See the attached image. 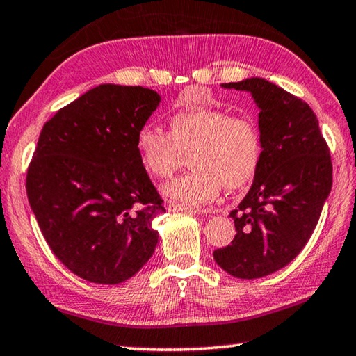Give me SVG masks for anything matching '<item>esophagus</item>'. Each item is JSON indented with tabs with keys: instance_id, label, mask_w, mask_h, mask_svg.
Instances as JSON below:
<instances>
[{
	"instance_id": "34e87169",
	"label": "esophagus",
	"mask_w": 356,
	"mask_h": 356,
	"mask_svg": "<svg viewBox=\"0 0 356 356\" xmlns=\"http://www.w3.org/2000/svg\"><path fill=\"white\" fill-rule=\"evenodd\" d=\"M168 209L172 212H195V213H200V216H207V213H211L206 209H195V207H188V206H184V204H179V202H169Z\"/></svg>"
}]
</instances>
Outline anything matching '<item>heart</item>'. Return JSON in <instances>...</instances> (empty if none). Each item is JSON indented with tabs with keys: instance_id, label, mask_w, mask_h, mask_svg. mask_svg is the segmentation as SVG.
Returning <instances> with one entry per match:
<instances>
[{
	"instance_id": "b5f03b06",
	"label": "heart",
	"mask_w": 356,
	"mask_h": 356,
	"mask_svg": "<svg viewBox=\"0 0 356 356\" xmlns=\"http://www.w3.org/2000/svg\"><path fill=\"white\" fill-rule=\"evenodd\" d=\"M171 134L144 127L138 131L139 161L156 177L172 176L190 155V172L168 182L163 193L190 206L216 200L225 185L245 187L263 156V138L250 115H233L212 107H193L169 118Z\"/></svg>"
}]
</instances>
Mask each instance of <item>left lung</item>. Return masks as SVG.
Wrapping results in <instances>:
<instances>
[{
  "label": "left lung",
  "instance_id": "1",
  "mask_svg": "<svg viewBox=\"0 0 356 356\" xmlns=\"http://www.w3.org/2000/svg\"><path fill=\"white\" fill-rule=\"evenodd\" d=\"M222 87L252 95L263 156L249 193L229 212L238 233L213 259L233 277L259 279L291 263L312 236L332 185L330 149L309 104L275 83L250 77Z\"/></svg>",
  "mask_w": 356,
  "mask_h": 356
}]
</instances>
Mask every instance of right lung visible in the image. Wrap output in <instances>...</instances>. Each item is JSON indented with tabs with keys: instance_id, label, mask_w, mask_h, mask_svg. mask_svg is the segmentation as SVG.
<instances>
[{
	"instance_id": "1",
	"label": "right lung",
	"mask_w": 356,
	"mask_h": 356,
	"mask_svg": "<svg viewBox=\"0 0 356 356\" xmlns=\"http://www.w3.org/2000/svg\"><path fill=\"white\" fill-rule=\"evenodd\" d=\"M144 87L101 83L44 125L26 195L44 239L79 277L115 285L154 255L163 200L139 161L136 136L160 106Z\"/></svg>"
}]
</instances>
